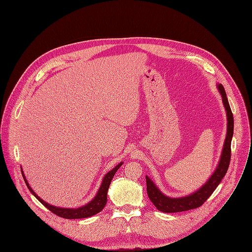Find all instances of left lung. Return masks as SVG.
<instances>
[{"instance_id":"left-lung-1","label":"left lung","mask_w":252,"mask_h":252,"mask_svg":"<svg viewBox=\"0 0 252 252\" xmlns=\"http://www.w3.org/2000/svg\"><path fill=\"white\" fill-rule=\"evenodd\" d=\"M218 90L221 95L222 103L226 112V120H227V128H226V136L220 156V159L214 173L208 179V181L200 187L197 191L192 194L180 197V198H171L162 194L159 189L156 186V184L150 179V177L146 176L147 181V192L152 203L157 207V209L160 212L164 213H176L192 210L200 207L204 204V202L212 195L215 189L218 187L223 176L225 175L229 161H230V144L233 134V116L230 110V106L228 104V100L226 97V94L222 85H218Z\"/></svg>"}]
</instances>
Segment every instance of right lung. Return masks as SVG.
Wrapping results in <instances>:
<instances>
[{
	"label": "right lung",
	"mask_w": 252,
	"mask_h": 252,
	"mask_svg": "<svg viewBox=\"0 0 252 252\" xmlns=\"http://www.w3.org/2000/svg\"><path fill=\"white\" fill-rule=\"evenodd\" d=\"M122 163L123 162H120L113 169H111L109 172H107L105 174V176L103 177V180L101 182V185H100V187H99L95 197L91 202L86 204L85 206H82V207L77 208V209L59 208V207H55V206H52V205L46 203L38 195H36L35 192L32 189V187L30 186V184H29V182H28V180H27V178H26V176L24 174L23 168H22V173H23L24 179H25L26 184H27L28 188L30 189V191L37 198V200L42 205H44L47 209H49L53 214H55V215H57V216H59L61 218H64V219H84V218H89V217H92V216L99 213L104 208V206L106 205V202H107V191H108L110 182H111L115 172L122 165Z\"/></svg>",
	"instance_id": "add662e5"
}]
</instances>
